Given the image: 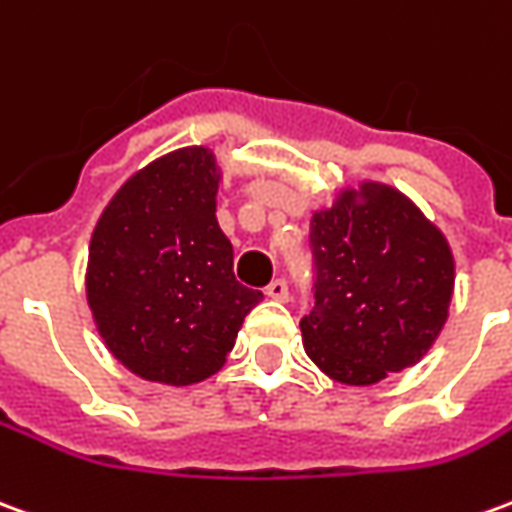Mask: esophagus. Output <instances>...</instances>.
<instances>
[{"label": "esophagus", "mask_w": 512, "mask_h": 512, "mask_svg": "<svg viewBox=\"0 0 512 512\" xmlns=\"http://www.w3.org/2000/svg\"><path fill=\"white\" fill-rule=\"evenodd\" d=\"M266 296L274 302H288V282L285 280H271L266 285Z\"/></svg>", "instance_id": "esophagus-1"}]
</instances>
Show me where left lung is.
Wrapping results in <instances>:
<instances>
[{
	"label": "left lung",
	"mask_w": 512,
	"mask_h": 512,
	"mask_svg": "<svg viewBox=\"0 0 512 512\" xmlns=\"http://www.w3.org/2000/svg\"><path fill=\"white\" fill-rule=\"evenodd\" d=\"M310 246L316 305L299 321L307 357L355 388L416 366L455 293L446 235L393 185L360 180L313 210Z\"/></svg>",
	"instance_id": "left-lung-1"
}]
</instances>
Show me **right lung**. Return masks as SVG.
I'll use <instances>...</instances> for the list:
<instances>
[{"label": "right lung", "mask_w": 512, "mask_h": 512, "mask_svg": "<svg viewBox=\"0 0 512 512\" xmlns=\"http://www.w3.org/2000/svg\"><path fill=\"white\" fill-rule=\"evenodd\" d=\"M221 163L182 146L130 174L91 232L85 299L107 352L135 377L196 385L227 363L263 293L232 274L216 219Z\"/></svg>", "instance_id": "add662e5"}]
</instances>
